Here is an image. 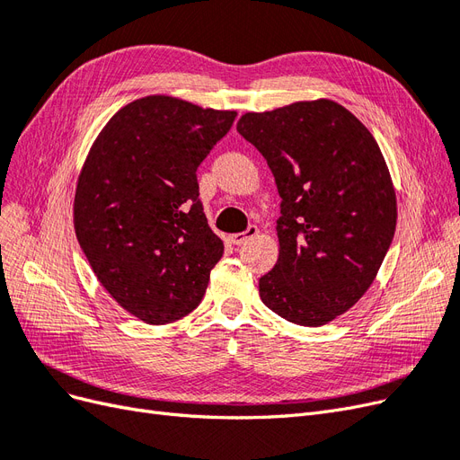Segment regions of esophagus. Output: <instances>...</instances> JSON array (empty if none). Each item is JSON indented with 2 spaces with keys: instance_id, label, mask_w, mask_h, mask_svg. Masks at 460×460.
<instances>
[{
  "instance_id": "1",
  "label": "esophagus",
  "mask_w": 460,
  "mask_h": 460,
  "mask_svg": "<svg viewBox=\"0 0 460 460\" xmlns=\"http://www.w3.org/2000/svg\"><path fill=\"white\" fill-rule=\"evenodd\" d=\"M257 234H259V228H257V226H249L245 232H240V234H232V235H228V242H230L232 245H242L243 242H247V240L255 238Z\"/></svg>"
}]
</instances>
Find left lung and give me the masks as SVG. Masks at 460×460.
<instances>
[{
    "instance_id": "1",
    "label": "left lung",
    "mask_w": 460,
    "mask_h": 460,
    "mask_svg": "<svg viewBox=\"0 0 460 460\" xmlns=\"http://www.w3.org/2000/svg\"><path fill=\"white\" fill-rule=\"evenodd\" d=\"M238 132L280 193V253L259 296L278 316L324 326L367 294L392 245L395 188L370 130L332 100L245 113Z\"/></svg>"
}]
</instances>
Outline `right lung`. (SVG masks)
Instances as JSON below:
<instances>
[{
    "instance_id": "add662e5",
    "label": "right lung",
    "mask_w": 460,
    "mask_h": 460,
    "mask_svg": "<svg viewBox=\"0 0 460 460\" xmlns=\"http://www.w3.org/2000/svg\"><path fill=\"white\" fill-rule=\"evenodd\" d=\"M235 111L147 95L111 117L75 193V232L124 311L169 324L201 303L225 243L208 228L196 171Z\"/></svg>"
}]
</instances>
